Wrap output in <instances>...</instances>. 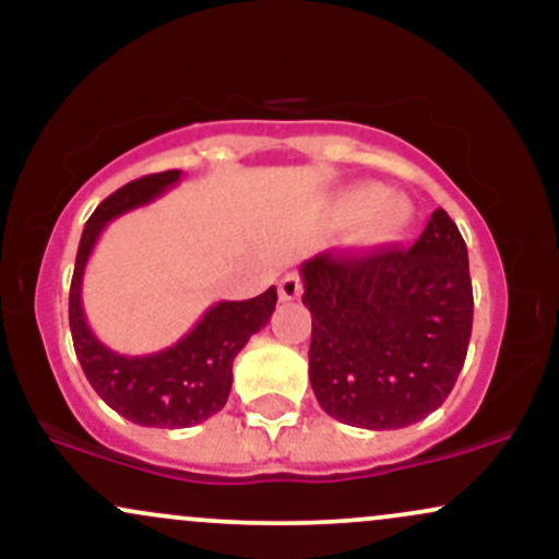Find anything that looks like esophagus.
Instances as JSON below:
<instances>
[{
    "mask_svg": "<svg viewBox=\"0 0 559 559\" xmlns=\"http://www.w3.org/2000/svg\"><path fill=\"white\" fill-rule=\"evenodd\" d=\"M278 294L284 301H294L301 297V281L297 273H286L278 284Z\"/></svg>",
    "mask_w": 559,
    "mask_h": 559,
    "instance_id": "esophagus-1",
    "label": "esophagus"
}]
</instances>
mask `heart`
Returning <instances> with one entry per match:
<instances>
[{
	"label": "heart",
	"mask_w": 559,
	"mask_h": 559,
	"mask_svg": "<svg viewBox=\"0 0 559 559\" xmlns=\"http://www.w3.org/2000/svg\"><path fill=\"white\" fill-rule=\"evenodd\" d=\"M333 215L342 226H360V241L370 247L400 241L415 223L413 204L376 183L352 186L338 194L333 202Z\"/></svg>",
	"instance_id": "1"
}]
</instances>
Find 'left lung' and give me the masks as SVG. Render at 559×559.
I'll return each mask as SVG.
<instances>
[{
  "mask_svg": "<svg viewBox=\"0 0 559 559\" xmlns=\"http://www.w3.org/2000/svg\"><path fill=\"white\" fill-rule=\"evenodd\" d=\"M301 284L310 383L331 418L389 431L444 404L473 329L467 247L444 210L409 249L316 254Z\"/></svg>",
  "mask_w": 559,
  "mask_h": 559,
  "instance_id": "1",
  "label": "left lung"
}]
</instances>
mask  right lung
I'll return each mask as SVG.
<instances>
[{
    "label": "right lung",
    "mask_w": 559,
    "mask_h": 559,
    "mask_svg": "<svg viewBox=\"0 0 559 559\" xmlns=\"http://www.w3.org/2000/svg\"><path fill=\"white\" fill-rule=\"evenodd\" d=\"M178 181L181 170L152 173L107 197L83 226L70 281L68 318L83 373L115 413L150 428H189L221 413L234 383L236 355L252 333L265 329L278 301L275 286L254 299L215 301L183 338L152 355H118L94 336L81 301L83 271L94 243L107 223L155 202Z\"/></svg>",
    "instance_id": "1"
}]
</instances>
